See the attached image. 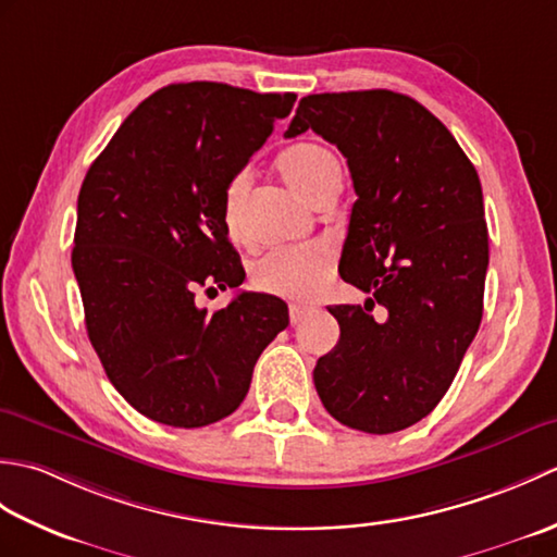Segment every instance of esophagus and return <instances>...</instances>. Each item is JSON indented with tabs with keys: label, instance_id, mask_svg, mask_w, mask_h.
<instances>
[{
	"label": "esophagus",
	"instance_id": "1",
	"mask_svg": "<svg viewBox=\"0 0 557 557\" xmlns=\"http://www.w3.org/2000/svg\"><path fill=\"white\" fill-rule=\"evenodd\" d=\"M309 311H311L309 304H292V306H289V321H292V325L301 323L304 318H306V313H309Z\"/></svg>",
	"mask_w": 557,
	"mask_h": 557
}]
</instances>
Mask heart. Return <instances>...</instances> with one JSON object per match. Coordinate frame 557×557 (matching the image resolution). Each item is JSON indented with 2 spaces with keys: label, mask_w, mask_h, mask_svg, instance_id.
<instances>
[{
  "label": "heart",
  "mask_w": 557,
  "mask_h": 557,
  "mask_svg": "<svg viewBox=\"0 0 557 557\" xmlns=\"http://www.w3.org/2000/svg\"><path fill=\"white\" fill-rule=\"evenodd\" d=\"M277 172L294 191L306 200L321 196L330 184L342 182V168L335 152L313 144L299 140L277 156ZM248 174H232L222 191V224L232 239H242L244 234V206L248 194ZM330 270V248L323 244H301L287 248H272L260 256L251 268L253 287L277 297L301 299L309 297L321 285Z\"/></svg>",
  "instance_id": "heart-1"
}]
</instances>
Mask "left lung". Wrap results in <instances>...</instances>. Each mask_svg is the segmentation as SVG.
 I'll return each mask as SVG.
<instances>
[{
    "instance_id": "1",
    "label": "left lung",
    "mask_w": 557,
    "mask_h": 557,
    "mask_svg": "<svg viewBox=\"0 0 557 557\" xmlns=\"http://www.w3.org/2000/svg\"><path fill=\"white\" fill-rule=\"evenodd\" d=\"M309 128L347 158L359 198L339 275L369 294L363 306L327 309L339 342L318 359L313 383L339 423L395 433L435 409L479 333L488 270L481 182L445 124L401 92L306 96L285 136Z\"/></svg>"
}]
</instances>
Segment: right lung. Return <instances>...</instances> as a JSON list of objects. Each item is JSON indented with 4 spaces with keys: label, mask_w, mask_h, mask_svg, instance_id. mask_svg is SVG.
<instances>
[{
    "label": "right lung",
    "mask_w": 557,
    "mask_h": 557,
    "mask_svg": "<svg viewBox=\"0 0 557 557\" xmlns=\"http://www.w3.org/2000/svg\"><path fill=\"white\" fill-rule=\"evenodd\" d=\"M294 92L172 83L126 116L83 180L71 265L102 369L144 417L200 429L242 405L287 304L239 292L208 313L198 289L246 272L222 191L292 112Z\"/></svg>",
    "instance_id": "1"
}]
</instances>
